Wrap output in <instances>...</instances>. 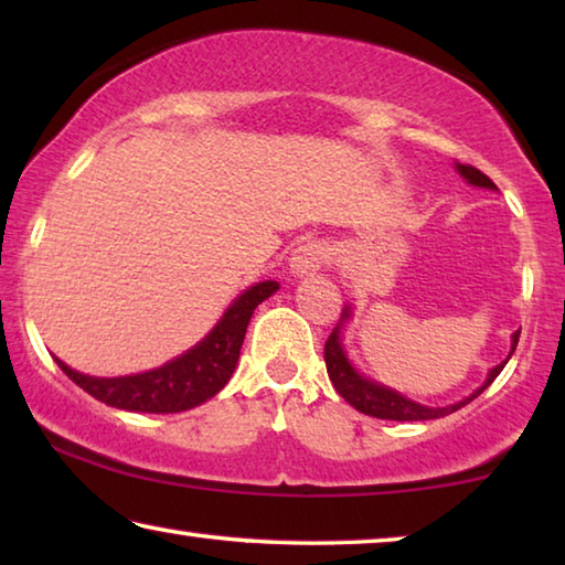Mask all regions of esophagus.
<instances>
[{
	"instance_id": "34e87169",
	"label": "esophagus",
	"mask_w": 565,
	"mask_h": 565,
	"mask_svg": "<svg viewBox=\"0 0 565 565\" xmlns=\"http://www.w3.org/2000/svg\"><path fill=\"white\" fill-rule=\"evenodd\" d=\"M329 262V246L323 242H303L294 248L291 254V274L311 276L317 274L323 264Z\"/></svg>"
}]
</instances>
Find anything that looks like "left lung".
Wrapping results in <instances>:
<instances>
[{
    "label": "left lung",
    "mask_w": 565,
    "mask_h": 565,
    "mask_svg": "<svg viewBox=\"0 0 565 565\" xmlns=\"http://www.w3.org/2000/svg\"><path fill=\"white\" fill-rule=\"evenodd\" d=\"M458 174H461L468 184L473 186H483V189H495L493 181L483 174V171H478L471 164H456ZM351 319V306H347L341 313V321L337 323V329L331 331V337L327 339V347H323V359H327V371H329V379L333 388L339 391L343 401H349V404L361 411V414L366 416H374V418H386V420H431V418H441L454 414L466 404H471L476 396H481L486 388L493 384V379L501 374L505 363H509L511 353L519 347V337L521 331H515L511 337V353L509 359L501 361L499 366H493L489 371V379L483 381V386H478L471 396H466L463 401H458V404L451 406H441V408H434V406H424V404H416V401H411L406 396H401L398 391L388 388V386H381L376 381H371L366 376H361L356 369L351 366V361L347 359V351L341 347V327L343 321Z\"/></svg>",
    "instance_id": "1"
}]
</instances>
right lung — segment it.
Instances as JSON below:
<instances>
[{
  "label": "right lung",
  "mask_w": 565,
  "mask_h": 565,
  "mask_svg": "<svg viewBox=\"0 0 565 565\" xmlns=\"http://www.w3.org/2000/svg\"><path fill=\"white\" fill-rule=\"evenodd\" d=\"M276 289H279L276 281L248 286L224 311V317L209 331L206 339L174 361L145 371V374L99 379L79 374L60 359H56V363L76 386L107 406L139 411V414H179V411H189L216 396L226 386V381L232 379L236 369L248 319L254 317L256 306L269 299Z\"/></svg>",
  "instance_id": "obj_1"
}]
</instances>
